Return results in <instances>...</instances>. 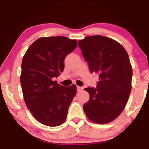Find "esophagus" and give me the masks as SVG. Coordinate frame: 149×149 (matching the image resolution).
I'll return each mask as SVG.
<instances>
[{
	"mask_svg": "<svg viewBox=\"0 0 149 149\" xmlns=\"http://www.w3.org/2000/svg\"><path fill=\"white\" fill-rule=\"evenodd\" d=\"M82 89H83V87H79V86H77V91L78 92H80L81 91H82Z\"/></svg>",
	"mask_w": 149,
	"mask_h": 149,
	"instance_id": "obj_1",
	"label": "esophagus"
}]
</instances>
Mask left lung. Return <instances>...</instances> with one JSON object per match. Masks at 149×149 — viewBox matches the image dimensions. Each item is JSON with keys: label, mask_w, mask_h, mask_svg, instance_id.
Returning <instances> with one entry per match:
<instances>
[{"label": "left lung", "mask_w": 149, "mask_h": 149, "mask_svg": "<svg viewBox=\"0 0 149 149\" xmlns=\"http://www.w3.org/2000/svg\"><path fill=\"white\" fill-rule=\"evenodd\" d=\"M91 73L99 74L97 87H87L89 100L83 105L87 117L97 123H107L124 109L132 90V68L122 45L102 35L78 41Z\"/></svg>", "instance_id": "obj_1"}]
</instances>
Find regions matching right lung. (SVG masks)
I'll return each instance as SVG.
<instances>
[{"label":"right lung","instance_id":"right-lung-1","mask_svg":"<svg viewBox=\"0 0 149 149\" xmlns=\"http://www.w3.org/2000/svg\"><path fill=\"white\" fill-rule=\"evenodd\" d=\"M77 43L63 36L42 37L29 47L23 58L20 82L24 101L42 124L55 127L66 119L76 86H61L54 78L64 71L65 58Z\"/></svg>","mask_w":149,"mask_h":149}]
</instances>
